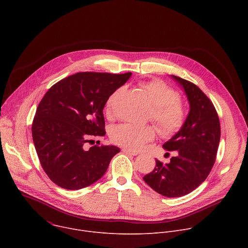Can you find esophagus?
I'll list each match as a JSON object with an SVG mask.
<instances>
[{"label": "esophagus", "mask_w": 248, "mask_h": 248, "mask_svg": "<svg viewBox=\"0 0 248 248\" xmlns=\"http://www.w3.org/2000/svg\"><path fill=\"white\" fill-rule=\"evenodd\" d=\"M123 152L125 153V154H128V155H132V156H136V155L139 154L136 151H131V150H128V149H123Z\"/></svg>", "instance_id": "esophagus-1"}]
</instances>
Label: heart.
<instances>
[{
	"mask_svg": "<svg viewBox=\"0 0 248 248\" xmlns=\"http://www.w3.org/2000/svg\"><path fill=\"white\" fill-rule=\"evenodd\" d=\"M151 104V119L160 133L172 136L185 124L186 115L184 105L176 92L162 80H151L140 85ZM123 88L116 90L107 100L106 113L111 115L115 101ZM111 138L115 143L129 150H140L148 141L155 137V129L151 125H134L121 124L111 129Z\"/></svg>",
	"mask_w": 248,
	"mask_h": 248,
	"instance_id": "obj_1",
	"label": "heart"
}]
</instances>
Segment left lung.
<instances>
[{
    "mask_svg": "<svg viewBox=\"0 0 248 248\" xmlns=\"http://www.w3.org/2000/svg\"><path fill=\"white\" fill-rule=\"evenodd\" d=\"M170 78L187 98L188 115L183 127L163 144L176 155L168 164L156 160V167L143 180L166 197H181L206 180L215 163L221 127L214 105L195 84L175 76Z\"/></svg>",
    "mask_w": 248,
    "mask_h": 248,
    "instance_id": "1",
    "label": "left lung"
}]
</instances>
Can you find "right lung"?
Masks as SVG:
<instances>
[{"label": "right lung", "instance_id": "1", "mask_svg": "<svg viewBox=\"0 0 248 248\" xmlns=\"http://www.w3.org/2000/svg\"><path fill=\"white\" fill-rule=\"evenodd\" d=\"M130 77L131 73H78L54 84L39 103L33 142L43 170L60 187L78 190L91 186L120 152L115 145L86 148L85 143L106 134L103 109Z\"/></svg>", "mask_w": 248, "mask_h": 248}]
</instances>
